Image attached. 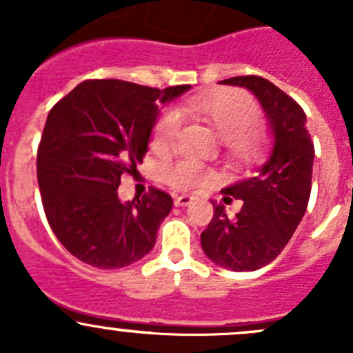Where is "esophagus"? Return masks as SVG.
<instances>
[{
	"mask_svg": "<svg viewBox=\"0 0 353 353\" xmlns=\"http://www.w3.org/2000/svg\"><path fill=\"white\" fill-rule=\"evenodd\" d=\"M193 196L191 194H179V196H174V205L176 206H188L191 201H193Z\"/></svg>",
	"mask_w": 353,
	"mask_h": 353,
	"instance_id": "obj_1",
	"label": "esophagus"
}]
</instances>
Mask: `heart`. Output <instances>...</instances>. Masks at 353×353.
<instances>
[{
  "mask_svg": "<svg viewBox=\"0 0 353 353\" xmlns=\"http://www.w3.org/2000/svg\"><path fill=\"white\" fill-rule=\"evenodd\" d=\"M186 110L208 123L232 154H248L259 145V131L251 124L258 116V105L245 92L220 90L210 95H198L186 102ZM181 124L183 121L177 110L163 114L152 133V148L159 154L174 148ZM163 177L174 190L190 191L208 183L212 172L194 160H181L167 167Z\"/></svg>",
  "mask_w": 353,
  "mask_h": 353,
  "instance_id": "heart-1",
  "label": "heart"
}]
</instances>
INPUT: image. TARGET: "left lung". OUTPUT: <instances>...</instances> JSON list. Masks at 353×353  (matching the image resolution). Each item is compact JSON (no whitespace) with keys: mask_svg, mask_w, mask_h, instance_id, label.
<instances>
[{"mask_svg":"<svg viewBox=\"0 0 353 353\" xmlns=\"http://www.w3.org/2000/svg\"><path fill=\"white\" fill-rule=\"evenodd\" d=\"M254 94L270 121L273 148L251 176L225 188L223 201L243 199L236 216L212 199L213 219L201 234V248L215 265L254 272L283 251L304 216L311 194L314 145L305 130V112L276 85L249 74L222 80Z\"/></svg>","mask_w":353,"mask_h":353,"instance_id":"left-lung-1","label":"left lung"}]
</instances>
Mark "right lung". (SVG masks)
Listing matches in <instances>:
<instances>
[{
    "mask_svg": "<svg viewBox=\"0 0 353 353\" xmlns=\"http://www.w3.org/2000/svg\"><path fill=\"white\" fill-rule=\"evenodd\" d=\"M190 88L85 80L51 109L37 150V181L49 225L74 258L116 270L152 251L172 198L152 186L123 203L117 188L123 174L143 162L160 105Z\"/></svg>",
    "mask_w": 353,
    "mask_h": 353,
    "instance_id": "1",
    "label": "right lung"
}]
</instances>
